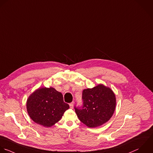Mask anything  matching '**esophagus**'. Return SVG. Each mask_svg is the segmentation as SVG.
<instances>
[{
    "mask_svg": "<svg viewBox=\"0 0 153 153\" xmlns=\"http://www.w3.org/2000/svg\"><path fill=\"white\" fill-rule=\"evenodd\" d=\"M69 105H70V108H73V106H74V102H72L70 103Z\"/></svg>",
    "mask_w": 153,
    "mask_h": 153,
    "instance_id": "34e87169",
    "label": "esophagus"
}]
</instances>
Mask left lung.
Here are the masks:
<instances>
[{
  "instance_id": "obj_1",
  "label": "left lung",
  "mask_w": 153,
  "mask_h": 153,
  "mask_svg": "<svg viewBox=\"0 0 153 153\" xmlns=\"http://www.w3.org/2000/svg\"><path fill=\"white\" fill-rule=\"evenodd\" d=\"M83 106L74 107L79 119L89 128H96L108 122L112 117L116 105L113 91L100 84L82 92Z\"/></svg>"
}]
</instances>
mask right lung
Returning a JSON list of instances; mask_svg holds the SVG:
<instances>
[{
    "label": "right lung",
    "mask_w": 153,
    "mask_h": 153,
    "mask_svg": "<svg viewBox=\"0 0 153 153\" xmlns=\"http://www.w3.org/2000/svg\"><path fill=\"white\" fill-rule=\"evenodd\" d=\"M27 110L36 123L51 127L59 121L69 105L64 102L62 94L53 88H41L28 98Z\"/></svg>",
    "instance_id": "right-lung-1"
}]
</instances>
